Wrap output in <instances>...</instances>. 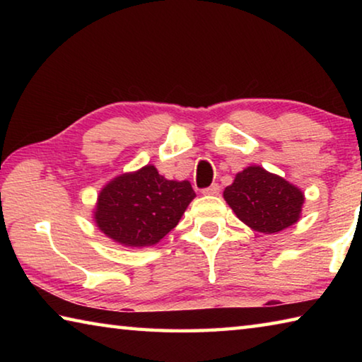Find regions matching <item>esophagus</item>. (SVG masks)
<instances>
[{
    "label": "esophagus",
    "mask_w": 362,
    "mask_h": 362,
    "mask_svg": "<svg viewBox=\"0 0 362 362\" xmlns=\"http://www.w3.org/2000/svg\"><path fill=\"white\" fill-rule=\"evenodd\" d=\"M218 193H220V187L217 185V183H212L211 187L203 189V194H207V196H217Z\"/></svg>",
    "instance_id": "esophagus-1"
}]
</instances>
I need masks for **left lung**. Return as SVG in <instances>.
Instances as JSON below:
<instances>
[{
	"instance_id": "obj_1",
	"label": "left lung",
	"mask_w": 362,
	"mask_h": 362,
	"mask_svg": "<svg viewBox=\"0 0 362 362\" xmlns=\"http://www.w3.org/2000/svg\"><path fill=\"white\" fill-rule=\"evenodd\" d=\"M223 198L243 223L265 235L297 223L305 203L302 189L260 166L238 173L225 188Z\"/></svg>"
}]
</instances>
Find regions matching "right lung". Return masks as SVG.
<instances>
[{
	"label": "right lung",
	"instance_id": "right-lung-1",
	"mask_svg": "<svg viewBox=\"0 0 362 362\" xmlns=\"http://www.w3.org/2000/svg\"><path fill=\"white\" fill-rule=\"evenodd\" d=\"M194 196L188 180H168L146 164L103 185L93 218L119 246L150 247L175 228Z\"/></svg>",
	"mask_w": 362,
	"mask_h": 362
}]
</instances>
